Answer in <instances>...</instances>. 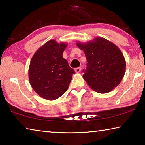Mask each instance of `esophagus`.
Listing matches in <instances>:
<instances>
[{"label":"esophagus","instance_id":"esophagus-1","mask_svg":"<svg viewBox=\"0 0 145 145\" xmlns=\"http://www.w3.org/2000/svg\"><path fill=\"white\" fill-rule=\"evenodd\" d=\"M81 69H82L81 67H78L77 68H75V71L76 73H79L80 71H81Z\"/></svg>","mask_w":145,"mask_h":145}]
</instances>
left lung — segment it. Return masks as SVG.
<instances>
[{
  "instance_id": "left-lung-1",
  "label": "left lung",
  "mask_w": 145,
  "mask_h": 145,
  "mask_svg": "<svg viewBox=\"0 0 145 145\" xmlns=\"http://www.w3.org/2000/svg\"><path fill=\"white\" fill-rule=\"evenodd\" d=\"M84 50L87 67L83 78L95 91L110 92L121 82L125 72L126 63L121 50L106 39L97 37L86 43H77Z\"/></svg>"
}]
</instances>
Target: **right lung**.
Wrapping results in <instances>:
<instances>
[{
    "label": "right lung",
    "mask_w": 145,
    "mask_h": 145,
    "mask_svg": "<svg viewBox=\"0 0 145 145\" xmlns=\"http://www.w3.org/2000/svg\"><path fill=\"white\" fill-rule=\"evenodd\" d=\"M67 46L52 40L34 54L29 68V79L33 89L46 100L59 98L67 91L75 71L63 57Z\"/></svg>",
    "instance_id": "add662e5"
}]
</instances>
